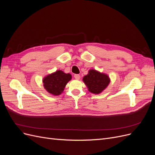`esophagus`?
Masks as SVG:
<instances>
[{"mask_svg":"<svg viewBox=\"0 0 155 155\" xmlns=\"http://www.w3.org/2000/svg\"><path fill=\"white\" fill-rule=\"evenodd\" d=\"M74 78L77 79V80H79V79H80V76H79V74H75L74 75Z\"/></svg>","mask_w":155,"mask_h":155,"instance_id":"34e87169","label":"esophagus"}]
</instances>
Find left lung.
Masks as SVG:
<instances>
[{
	"instance_id": "8db88e82",
	"label": "left lung",
	"mask_w": 155,
	"mask_h": 155,
	"mask_svg": "<svg viewBox=\"0 0 155 155\" xmlns=\"http://www.w3.org/2000/svg\"><path fill=\"white\" fill-rule=\"evenodd\" d=\"M83 81L91 93L100 94L109 85L110 79L107 74L91 69L88 74L83 77Z\"/></svg>"
}]
</instances>
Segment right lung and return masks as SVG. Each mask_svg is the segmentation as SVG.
<instances>
[{
  "label": "right lung",
  "instance_id": "1",
  "mask_svg": "<svg viewBox=\"0 0 155 155\" xmlns=\"http://www.w3.org/2000/svg\"><path fill=\"white\" fill-rule=\"evenodd\" d=\"M71 79V74L59 70L46 76L43 79V83L45 89L49 94L53 96H59L63 92L67 84Z\"/></svg>",
  "mask_w": 155,
  "mask_h": 155
}]
</instances>
